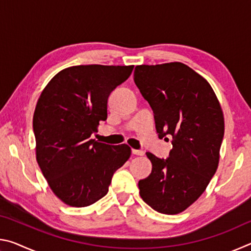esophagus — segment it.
Returning a JSON list of instances; mask_svg holds the SVG:
<instances>
[{
    "instance_id": "esophagus-1",
    "label": "esophagus",
    "mask_w": 251,
    "mask_h": 251,
    "mask_svg": "<svg viewBox=\"0 0 251 251\" xmlns=\"http://www.w3.org/2000/svg\"><path fill=\"white\" fill-rule=\"evenodd\" d=\"M131 152H133V155H136V156H143L144 155V151H138V150H131Z\"/></svg>"
}]
</instances>
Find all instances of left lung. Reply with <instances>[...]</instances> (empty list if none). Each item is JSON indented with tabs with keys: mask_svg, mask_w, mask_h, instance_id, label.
<instances>
[{
	"mask_svg": "<svg viewBox=\"0 0 251 251\" xmlns=\"http://www.w3.org/2000/svg\"><path fill=\"white\" fill-rule=\"evenodd\" d=\"M134 80L154 112L158 137H173L167 159L146 152L152 168L139 180V194L154 210L179 214L201 196L217 171L222 106L210 84L179 62L136 66Z\"/></svg>",
	"mask_w": 251,
	"mask_h": 251,
	"instance_id": "left-lung-1",
	"label": "left lung"
}]
</instances>
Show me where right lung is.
Here are the masks:
<instances>
[{"mask_svg": "<svg viewBox=\"0 0 251 251\" xmlns=\"http://www.w3.org/2000/svg\"><path fill=\"white\" fill-rule=\"evenodd\" d=\"M134 65H78L63 70L46 85L33 116L36 160L52 192L72 207H86L108 192L112 177L130 156L126 144L92 139L107 118L110 93Z\"/></svg>", "mask_w": 251, "mask_h": 251, "instance_id": "add662e5", "label": "right lung"}]
</instances>
